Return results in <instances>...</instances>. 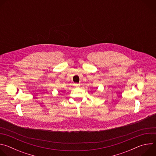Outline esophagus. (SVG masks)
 Returning <instances> with one entry per match:
<instances>
[{"label":"esophagus","mask_w":156,"mask_h":156,"mask_svg":"<svg viewBox=\"0 0 156 156\" xmlns=\"http://www.w3.org/2000/svg\"><path fill=\"white\" fill-rule=\"evenodd\" d=\"M74 85H75V86H76V87H79V86H80V83H75Z\"/></svg>","instance_id":"1"}]
</instances>
